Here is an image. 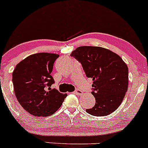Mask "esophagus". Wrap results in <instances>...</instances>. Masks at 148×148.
Listing matches in <instances>:
<instances>
[{
	"label": "esophagus",
	"mask_w": 148,
	"mask_h": 148,
	"mask_svg": "<svg viewBox=\"0 0 148 148\" xmlns=\"http://www.w3.org/2000/svg\"><path fill=\"white\" fill-rule=\"evenodd\" d=\"M74 93H75L76 95H83V92L79 89H76V90L74 91Z\"/></svg>",
	"instance_id": "esophagus-1"
}]
</instances>
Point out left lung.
Instances as JSON below:
<instances>
[{"instance_id": "1", "label": "left lung", "mask_w": 148, "mask_h": 148, "mask_svg": "<svg viewBox=\"0 0 148 148\" xmlns=\"http://www.w3.org/2000/svg\"><path fill=\"white\" fill-rule=\"evenodd\" d=\"M71 56L81 62L86 76L92 78L95 104L86 111L95 116H106L123 102L128 88V67L118 54L99 47H78Z\"/></svg>"}]
</instances>
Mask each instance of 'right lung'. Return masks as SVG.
<instances>
[{
    "label": "right lung",
    "mask_w": 148,
    "mask_h": 148,
    "mask_svg": "<svg viewBox=\"0 0 148 148\" xmlns=\"http://www.w3.org/2000/svg\"><path fill=\"white\" fill-rule=\"evenodd\" d=\"M59 55L38 53L25 58L16 64L12 82L16 99L30 114L47 117L61 106L67 94L51 89L54 80L51 75Z\"/></svg>",
    "instance_id": "obj_1"
}]
</instances>
